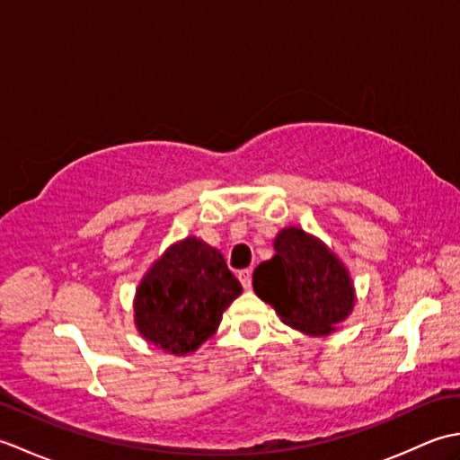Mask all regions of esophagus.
Wrapping results in <instances>:
<instances>
[{
	"mask_svg": "<svg viewBox=\"0 0 460 460\" xmlns=\"http://www.w3.org/2000/svg\"><path fill=\"white\" fill-rule=\"evenodd\" d=\"M239 280H241V285H243V288H251V282H252V270L251 269H243V270H239Z\"/></svg>",
	"mask_w": 460,
	"mask_h": 460,
	"instance_id": "obj_1",
	"label": "esophagus"
}]
</instances>
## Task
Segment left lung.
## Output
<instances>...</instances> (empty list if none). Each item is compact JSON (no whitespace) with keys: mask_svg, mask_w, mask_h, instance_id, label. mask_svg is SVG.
I'll return each mask as SVG.
<instances>
[{"mask_svg":"<svg viewBox=\"0 0 460 460\" xmlns=\"http://www.w3.org/2000/svg\"><path fill=\"white\" fill-rule=\"evenodd\" d=\"M252 288L287 326L310 336H328L356 305L348 269L324 243L298 227L279 233L275 257L252 272Z\"/></svg>","mask_w":460,"mask_h":460,"instance_id":"1","label":"left lung"}]
</instances>
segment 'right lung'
<instances>
[{
	"instance_id": "obj_1",
	"label": "right lung",
	"mask_w": 460,
	"mask_h": 460,
	"mask_svg": "<svg viewBox=\"0 0 460 460\" xmlns=\"http://www.w3.org/2000/svg\"><path fill=\"white\" fill-rule=\"evenodd\" d=\"M243 292L223 255L198 237L164 252L134 298V322L155 348L185 356L217 330L225 308Z\"/></svg>"
}]
</instances>
